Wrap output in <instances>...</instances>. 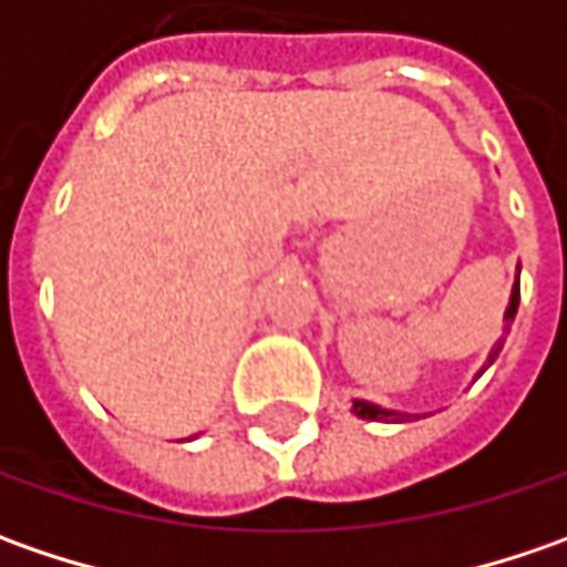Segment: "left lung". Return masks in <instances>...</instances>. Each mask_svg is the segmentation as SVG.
Masks as SVG:
<instances>
[{
    "mask_svg": "<svg viewBox=\"0 0 567 567\" xmlns=\"http://www.w3.org/2000/svg\"><path fill=\"white\" fill-rule=\"evenodd\" d=\"M517 302H520V284H514L512 302H508V312H505V321H508V324H512L514 316H517ZM502 343H505V338L495 343L489 362L498 357ZM353 413H357V416H362V420H384V423H403V420H406L403 413H394V410H381V406H375V403H365V401H353Z\"/></svg>",
    "mask_w": 567,
    "mask_h": 567,
    "instance_id": "1",
    "label": "left lung"
}]
</instances>
